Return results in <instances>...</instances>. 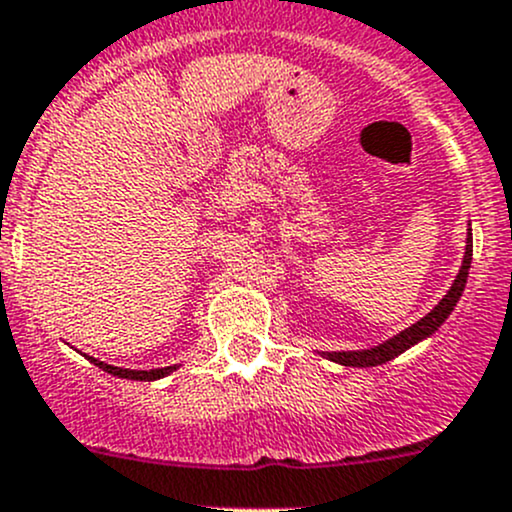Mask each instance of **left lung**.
<instances>
[{"instance_id": "8db88e82", "label": "left lung", "mask_w": 512, "mask_h": 512, "mask_svg": "<svg viewBox=\"0 0 512 512\" xmlns=\"http://www.w3.org/2000/svg\"><path fill=\"white\" fill-rule=\"evenodd\" d=\"M471 256H473V241H471V229H468V241H466V256H463V266L461 271H458L456 281H453V286L449 288V293L441 298V303L436 305L434 310H431L429 315H424V318L419 320V323H414L412 328L402 330L399 335H394L392 340H387L384 345L379 347H372V350H362V352H325V357L328 360L337 362V365H345V367H377V365H384V362L394 360L397 355H402L404 350H409V347L416 345L419 340H424V337H429L431 333H436V330L441 328V323H444L446 318L451 315L453 305L458 303V298H461L463 288H466V278H468V268H471Z\"/></svg>"}]
</instances>
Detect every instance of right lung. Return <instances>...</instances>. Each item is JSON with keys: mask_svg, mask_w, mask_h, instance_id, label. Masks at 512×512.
Masks as SVG:
<instances>
[{"mask_svg": "<svg viewBox=\"0 0 512 512\" xmlns=\"http://www.w3.org/2000/svg\"><path fill=\"white\" fill-rule=\"evenodd\" d=\"M88 360H91L96 367H100L103 372L115 374V377H123V379H138V382H152V379L167 377L172 370H177V367H162V370H123V367L105 365V362L96 360V357H88Z\"/></svg>", "mask_w": 512, "mask_h": 512, "instance_id": "add662e5", "label": "right lung"}]
</instances>
